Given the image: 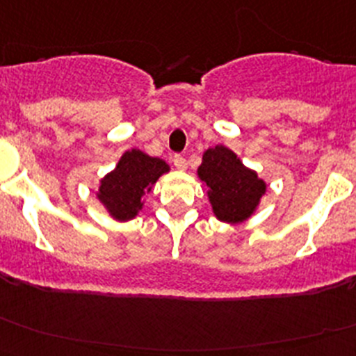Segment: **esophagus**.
I'll list each match as a JSON object with an SVG mask.
<instances>
[{
  "label": "esophagus",
  "mask_w": 356,
  "mask_h": 356,
  "mask_svg": "<svg viewBox=\"0 0 356 356\" xmlns=\"http://www.w3.org/2000/svg\"><path fill=\"white\" fill-rule=\"evenodd\" d=\"M172 164H175V168L178 169V171H185V169H187V161H185L184 155H175V157H172Z\"/></svg>",
  "instance_id": "1"
}]
</instances>
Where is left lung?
Returning <instances> with one entry per match:
<instances>
[{
  "label": "left lung",
  "instance_id": "8db88e82",
  "mask_svg": "<svg viewBox=\"0 0 356 356\" xmlns=\"http://www.w3.org/2000/svg\"><path fill=\"white\" fill-rule=\"evenodd\" d=\"M197 178L208 187L213 215L225 223H241L255 215L267 184L257 171L246 168L241 159L223 145L202 154Z\"/></svg>",
  "mask_w": 356,
  "mask_h": 356
}]
</instances>
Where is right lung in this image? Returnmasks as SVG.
Masks as SVG:
<instances>
[{"instance_id":"right-lung-1","label":"right lung","mask_w":356,"mask_h":356,"mask_svg":"<svg viewBox=\"0 0 356 356\" xmlns=\"http://www.w3.org/2000/svg\"><path fill=\"white\" fill-rule=\"evenodd\" d=\"M165 172H169L165 161L133 148L124 152L113 171L101 178L96 197L111 218L129 222L143 209L145 195Z\"/></svg>"}]
</instances>
